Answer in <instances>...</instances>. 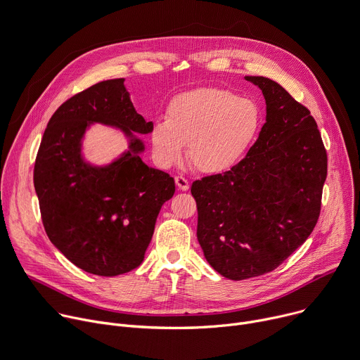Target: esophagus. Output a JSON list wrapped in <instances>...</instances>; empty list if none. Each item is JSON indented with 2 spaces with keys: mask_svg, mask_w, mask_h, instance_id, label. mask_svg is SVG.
<instances>
[{
  "mask_svg": "<svg viewBox=\"0 0 360 360\" xmlns=\"http://www.w3.org/2000/svg\"><path fill=\"white\" fill-rule=\"evenodd\" d=\"M175 184H176V186H178L181 191H188V189H189V182H188L182 175H178V176L175 178Z\"/></svg>",
  "mask_w": 360,
  "mask_h": 360,
  "instance_id": "1",
  "label": "esophagus"
}]
</instances>
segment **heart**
Segmentation results:
<instances>
[{
	"instance_id": "1",
	"label": "heart",
	"mask_w": 360,
	"mask_h": 360,
	"mask_svg": "<svg viewBox=\"0 0 360 360\" xmlns=\"http://www.w3.org/2000/svg\"><path fill=\"white\" fill-rule=\"evenodd\" d=\"M263 126V109L234 91L201 87L176 94L167 117L153 120L149 142L153 160L171 168L182 159L204 174L228 171L241 160Z\"/></svg>"
}]
</instances>
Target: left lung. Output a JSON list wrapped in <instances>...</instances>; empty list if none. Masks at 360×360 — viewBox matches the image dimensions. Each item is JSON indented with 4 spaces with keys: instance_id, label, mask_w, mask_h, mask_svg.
Wrapping results in <instances>:
<instances>
[{
    "instance_id": "8db88e82",
    "label": "left lung",
    "mask_w": 360,
    "mask_h": 360,
    "mask_svg": "<svg viewBox=\"0 0 360 360\" xmlns=\"http://www.w3.org/2000/svg\"><path fill=\"white\" fill-rule=\"evenodd\" d=\"M266 99V123L236 167L195 181L197 237L210 266L230 280L277 269L319 219L328 155L309 109L278 83L245 76Z\"/></svg>"
}]
</instances>
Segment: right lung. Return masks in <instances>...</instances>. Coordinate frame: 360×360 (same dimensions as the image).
<instances>
[{
  "instance_id": "1",
  "label": "right lung",
  "mask_w": 360,
  "mask_h": 360,
  "mask_svg": "<svg viewBox=\"0 0 360 360\" xmlns=\"http://www.w3.org/2000/svg\"><path fill=\"white\" fill-rule=\"evenodd\" d=\"M91 124L116 128L128 142L109 164L97 166L84 155ZM150 127L130 101L124 79L73 96L47 124L34 167L41 218L53 245L83 271L112 277L136 269L162 205L174 197V178L141 158L146 146L138 135Z\"/></svg>"
}]
</instances>
